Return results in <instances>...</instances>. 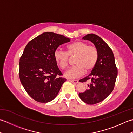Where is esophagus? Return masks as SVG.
<instances>
[{
  "label": "esophagus",
  "instance_id": "obj_1",
  "mask_svg": "<svg viewBox=\"0 0 133 133\" xmlns=\"http://www.w3.org/2000/svg\"><path fill=\"white\" fill-rule=\"evenodd\" d=\"M69 81L71 82L74 83V84H77L78 83V81L77 80H71V79H69Z\"/></svg>",
  "mask_w": 133,
  "mask_h": 133
}]
</instances>
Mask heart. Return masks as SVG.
<instances>
[{"label": "heart", "mask_w": 133, "mask_h": 133, "mask_svg": "<svg viewBox=\"0 0 133 133\" xmlns=\"http://www.w3.org/2000/svg\"><path fill=\"white\" fill-rule=\"evenodd\" d=\"M69 55H77L75 60L76 65L67 69L64 76L68 79H75L82 75L84 71L87 72L94 69L98 60V53L95 46H89L88 43L82 41L69 44L67 52L56 49L54 56L61 69H64L68 65Z\"/></svg>", "instance_id": "heart-1"}]
</instances>
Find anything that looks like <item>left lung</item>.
<instances>
[{
  "label": "left lung",
  "mask_w": 133,
  "mask_h": 133,
  "mask_svg": "<svg viewBox=\"0 0 133 133\" xmlns=\"http://www.w3.org/2000/svg\"><path fill=\"white\" fill-rule=\"evenodd\" d=\"M89 40L97 48L98 57L94 69L87 77L79 80L86 82L87 89L79 94L81 100L87 104L99 103L112 91L118 74L114 56L111 49L99 36L89 34L83 37Z\"/></svg>",
  "instance_id": "left-lung-1"
}]
</instances>
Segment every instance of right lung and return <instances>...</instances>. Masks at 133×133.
I'll return each mask as SVG.
<instances>
[{"label":"right lung","mask_w":133,"mask_h":133,"mask_svg":"<svg viewBox=\"0 0 133 133\" xmlns=\"http://www.w3.org/2000/svg\"><path fill=\"white\" fill-rule=\"evenodd\" d=\"M70 41L64 36L44 32L30 41L19 61V78L35 101L47 103L54 99L66 79L62 78L54 56L60 45Z\"/></svg>","instance_id":"right-lung-1"}]
</instances>
